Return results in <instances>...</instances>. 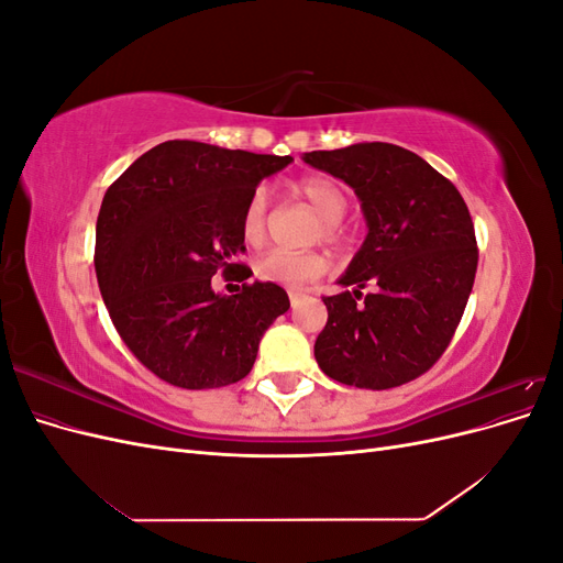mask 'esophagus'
<instances>
[{
	"label": "esophagus",
	"instance_id": "34e87169",
	"mask_svg": "<svg viewBox=\"0 0 563 563\" xmlns=\"http://www.w3.org/2000/svg\"><path fill=\"white\" fill-rule=\"evenodd\" d=\"M302 298H305V296H302V294H298V291H291V294H288V300H291V308H298Z\"/></svg>",
	"mask_w": 563,
	"mask_h": 563
}]
</instances>
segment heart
Here are the masks:
<instances>
[{
  "label": "heart",
  "mask_w": 563,
  "mask_h": 563,
  "mask_svg": "<svg viewBox=\"0 0 563 563\" xmlns=\"http://www.w3.org/2000/svg\"><path fill=\"white\" fill-rule=\"evenodd\" d=\"M294 192L302 197L321 216L319 236L327 242H338L343 236V216L347 213L350 199L347 192L335 180L312 176L294 183ZM267 216H269V195L265 187L253 190L244 213H242V236L249 246H261L267 236ZM327 269V261L319 253H288L269 251L255 263V275L263 282L279 284L286 288H300L302 284L314 282Z\"/></svg>",
  "instance_id": "obj_1"
}]
</instances>
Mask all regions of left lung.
Instances as JSON below:
<instances>
[{
    "mask_svg": "<svg viewBox=\"0 0 563 563\" xmlns=\"http://www.w3.org/2000/svg\"><path fill=\"white\" fill-rule=\"evenodd\" d=\"M310 166L345 180L368 234L340 286L314 356L329 378L389 389L430 371L457 329L476 275L474 225L455 185L391 143L305 152ZM374 291L360 303L361 288Z\"/></svg>",
    "mask_w": 563,
    "mask_h": 563,
    "instance_id": "8db88e82",
    "label": "left lung"
}]
</instances>
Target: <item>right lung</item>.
<instances>
[{"mask_svg": "<svg viewBox=\"0 0 563 563\" xmlns=\"http://www.w3.org/2000/svg\"><path fill=\"white\" fill-rule=\"evenodd\" d=\"M291 157L197 141L147 150L103 197L96 277L126 347L157 378L185 389L249 376L263 333L291 302L272 282L216 294L211 277L246 282L242 213L258 183Z\"/></svg>", "mask_w": 563, "mask_h": 563, "instance_id": "add662e5", "label": "right lung"}]
</instances>
